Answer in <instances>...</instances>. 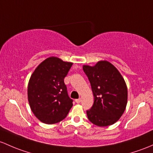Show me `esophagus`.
I'll use <instances>...</instances> for the list:
<instances>
[{
	"label": "esophagus",
	"mask_w": 153,
	"mask_h": 153,
	"mask_svg": "<svg viewBox=\"0 0 153 153\" xmlns=\"http://www.w3.org/2000/svg\"><path fill=\"white\" fill-rule=\"evenodd\" d=\"M75 102H76L77 103H80V102H81V98H79V99H76L75 100Z\"/></svg>",
	"instance_id": "1"
}]
</instances>
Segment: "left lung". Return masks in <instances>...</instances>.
<instances>
[{"label":"left lung","mask_w":153,"mask_h":153,"mask_svg":"<svg viewBox=\"0 0 153 153\" xmlns=\"http://www.w3.org/2000/svg\"><path fill=\"white\" fill-rule=\"evenodd\" d=\"M83 70L91 83L94 104L86 111L88 119L99 127L114 124L123 114L128 102V89L119 70L107 61H100Z\"/></svg>","instance_id":"left-lung-1"}]
</instances>
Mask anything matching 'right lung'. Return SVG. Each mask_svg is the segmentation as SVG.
I'll list each match as a JSON object with an SVG mask.
<instances>
[{"label": "right lung", "instance_id": "1", "mask_svg": "<svg viewBox=\"0 0 153 153\" xmlns=\"http://www.w3.org/2000/svg\"><path fill=\"white\" fill-rule=\"evenodd\" d=\"M72 65L51 56L32 73L28 85V100L32 112L42 123L55 124L63 120L72 106L64 79Z\"/></svg>", "mask_w": 153, "mask_h": 153}]
</instances>
